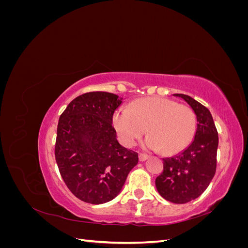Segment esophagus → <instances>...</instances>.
Instances as JSON below:
<instances>
[{
  "label": "esophagus",
  "instance_id": "34e87169",
  "mask_svg": "<svg viewBox=\"0 0 248 248\" xmlns=\"http://www.w3.org/2000/svg\"><path fill=\"white\" fill-rule=\"evenodd\" d=\"M148 155L147 154H144V153H140L139 154V159L140 161H145L146 159H148Z\"/></svg>",
  "mask_w": 248,
  "mask_h": 248
}]
</instances>
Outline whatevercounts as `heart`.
<instances>
[{
    "label": "heart",
    "instance_id": "b5f03b06",
    "mask_svg": "<svg viewBox=\"0 0 248 248\" xmlns=\"http://www.w3.org/2000/svg\"><path fill=\"white\" fill-rule=\"evenodd\" d=\"M112 126L127 147L136 145L148 127L150 136L144 146L175 154L190 144L197 129V117L186 104L152 97L133 102L130 108H118L112 116Z\"/></svg>",
    "mask_w": 248,
    "mask_h": 248
}]
</instances>
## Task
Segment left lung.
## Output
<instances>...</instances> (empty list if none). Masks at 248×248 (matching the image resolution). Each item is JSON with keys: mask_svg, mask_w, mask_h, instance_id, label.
<instances>
[{"mask_svg": "<svg viewBox=\"0 0 248 248\" xmlns=\"http://www.w3.org/2000/svg\"><path fill=\"white\" fill-rule=\"evenodd\" d=\"M181 97L194 110L198 128L193 141L183 152L163 158V170L155 184L160 196L175 204H185L206 190L216 170L218 133L210 110L188 95Z\"/></svg>", "mask_w": 248, "mask_h": 248, "instance_id": "left-lung-1", "label": "left lung"}]
</instances>
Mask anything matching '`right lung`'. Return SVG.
I'll use <instances>...</instances> for the list:
<instances>
[{
  "instance_id": "1",
  "label": "right lung",
  "mask_w": 248,
  "mask_h": 248,
  "mask_svg": "<svg viewBox=\"0 0 248 248\" xmlns=\"http://www.w3.org/2000/svg\"><path fill=\"white\" fill-rule=\"evenodd\" d=\"M122 98L108 92H89L74 98L60 116L55 156L65 184L78 199L103 204L115 199L137 152L119 144L112 115Z\"/></svg>"
}]
</instances>
